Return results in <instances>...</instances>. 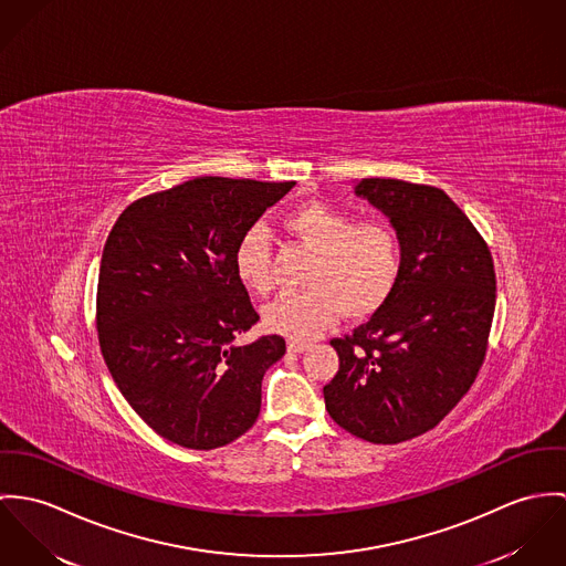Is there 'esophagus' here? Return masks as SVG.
<instances>
[{
	"instance_id": "obj_1",
	"label": "esophagus",
	"mask_w": 566,
	"mask_h": 566,
	"mask_svg": "<svg viewBox=\"0 0 566 566\" xmlns=\"http://www.w3.org/2000/svg\"><path fill=\"white\" fill-rule=\"evenodd\" d=\"M313 345L311 343H306V340H295V338H291L289 340V352H293V354H302V352H308Z\"/></svg>"
}]
</instances>
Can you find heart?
<instances>
[{
  "instance_id": "b5f03b06",
  "label": "heart",
  "mask_w": 566,
  "mask_h": 566,
  "mask_svg": "<svg viewBox=\"0 0 566 566\" xmlns=\"http://www.w3.org/2000/svg\"><path fill=\"white\" fill-rule=\"evenodd\" d=\"M282 226L300 239L313 258L306 289L286 291L264 308V325L295 340L313 338L343 313L347 318L376 314L395 293L403 245L399 232L384 221H356L327 201H304L284 214ZM239 280L258 295L271 289V243L264 228H250L237 250Z\"/></svg>"
}]
</instances>
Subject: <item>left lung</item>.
Here are the masks:
<instances>
[{
  "mask_svg": "<svg viewBox=\"0 0 566 566\" xmlns=\"http://www.w3.org/2000/svg\"><path fill=\"white\" fill-rule=\"evenodd\" d=\"M356 192L390 217L403 269L371 321L329 340L340 367L323 397L356 439L397 444L437 428L475 381L495 314V264L444 190L367 178Z\"/></svg>",
  "mask_w": 566,
  "mask_h": 566,
  "instance_id": "obj_1",
  "label": "left lung"
}]
</instances>
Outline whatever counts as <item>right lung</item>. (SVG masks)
<instances>
[{
    "mask_svg": "<svg viewBox=\"0 0 566 566\" xmlns=\"http://www.w3.org/2000/svg\"><path fill=\"white\" fill-rule=\"evenodd\" d=\"M295 182L203 176L132 201L99 264L97 338L115 384L163 439L217 449L260 415L277 334L239 345L260 318L234 269L241 237Z\"/></svg>",
    "mask_w": 566,
    "mask_h": 566,
    "instance_id": "right-lung-1",
    "label": "right lung"
}]
</instances>
